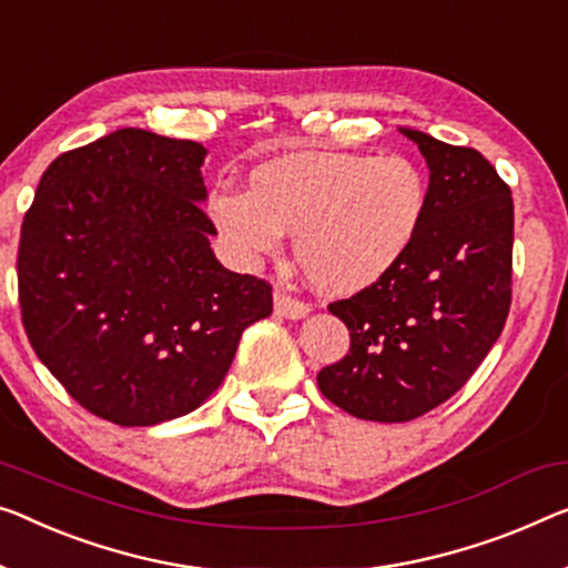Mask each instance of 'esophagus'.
<instances>
[{
  "mask_svg": "<svg viewBox=\"0 0 568 568\" xmlns=\"http://www.w3.org/2000/svg\"><path fill=\"white\" fill-rule=\"evenodd\" d=\"M273 301H275V313H277V316H283V318L298 321V318H306L311 313L308 303L293 298V295H287L283 291H275Z\"/></svg>",
  "mask_w": 568,
  "mask_h": 568,
  "instance_id": "esophagus-1",
  "label": "esophagus"
}]
</instances>
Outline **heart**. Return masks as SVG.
<instances>
[{"instance_id":"1","label":"heart","mask_w":568,"mask_h":568,"mask_svg":"<svg viewBox=\"0 0 568 568\" xmlns=\"http://www.w3.org/2000/svg\"><path fill=\"white\" fill-rule=\"evenodd\" d=\"M428 181L405 155L301 152L267 160L247 193H216L211 216L244 262L275 255L295 234V260L321 291L352 295L400 265L423 226Z\"/></svg>"}]
</instances>
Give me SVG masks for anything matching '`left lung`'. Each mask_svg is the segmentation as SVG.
<instances>
[{
    "label": "left lung",
    "instance_id": "8db88e82",
    "mask_svg": "<svg viewBox=\"0 0 568 568\" xmlns=\"http://www.w3.org/2000/svg\"><path fill=\"white\" fill-rule=\"evenodd\" d=\"M428 165V209L383 281L328 306L349 354L318 387L362 420L405 423L448 400L481 365L510 311L513 196L489 160L400 126Z\"/></svg>",
    "mask_w": 568,
    "mask_h": 568
}]
</instances>
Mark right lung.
<instances>
[{
  "label": "right lung",
  "mask_w": 568,
  "mask_h": 568,
  "mask_svg": "<svg viewBox=\"0 0 568 568\" xmlns=\"http://www.w3.org/2000/svg\"><path fill=\"white\" fill-rule=\"evenodd\" d=\"M206 155L193 140L124 126L58 155L24 214V332L71 397L116 426L196 410L244 328L273 313V287L211 250Z\"/></svg>",
  "instance_id": "1"
}]
</instances>
